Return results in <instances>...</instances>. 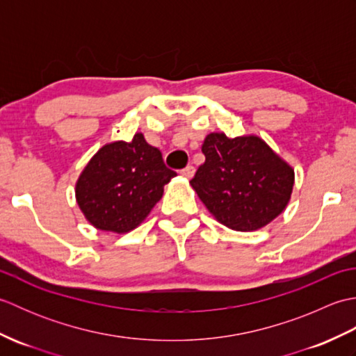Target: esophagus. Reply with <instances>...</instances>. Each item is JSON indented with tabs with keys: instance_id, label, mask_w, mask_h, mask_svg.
Instances as JSON below:
<instances>
[{
	"instance_id": "obj_1",
	"label": "esophagus",
	"mask_w": 356,
	"mask_h": 356,
	"mask_svg": "<svg viewBox=\"0 0 356 356\" xmlns=\"http://www.w3.org/2000/svg\"><path fill=\"white\" fill-rule=\"evenodd\" d=\"M194 171H195L194 166L193 165H188L186 168H184L182 171H180V174H182V176L186 177V179H191L194 176Z\"/></svg>"
}]
</instances>
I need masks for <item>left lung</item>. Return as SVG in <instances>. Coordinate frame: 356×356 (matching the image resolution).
Wrapping results in <instances>:
<instances>
[{
	"mask_svg": "<svg viewBox=\"0 0 356 356\" xmlns=\"http://www.w3.org/2000/svg\"><path fill=\"white\" fill-rule=\"evenodd\" d=\"M202 151L205 162L190 184L218 223L251 232L286 209L293 190V168L259 136L209 133Z\"/></svg>",
	"mask_w": 356,
	"mask_h": 356,
	"instance_id": "8db88e82",
	"label": "left lung"
}]
</instances>
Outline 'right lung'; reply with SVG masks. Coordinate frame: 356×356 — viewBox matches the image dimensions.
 I'll list each match as a JSON object with an SVG mask.
<instances>
[{"label":"right lung","instance_id":"right-lung-1","mask_svg":"<svg viewBox=\"0 0 356 356\" xmlns=\"http://www.w3.org/2000/svg\"><path fill=\"white\" fill-rule=\"evenodd\" d=\"M174 176L161 151L136 133L131 142H110L97 149L79 174L74 194L90 225L125 234L145 220Z\"/></svg>","mask_w":356,"mask_h":356}]
</instances>
